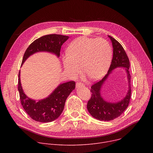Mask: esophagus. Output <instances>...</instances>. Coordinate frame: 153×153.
<instances>
[{
    "mask_svg": "<svg viewBox=\"0 0 153 153\" xmlns=\"http://www.w3.org/2000/svg\"><path fill=\"white\" fill-rule=\"evenodd\" d=\"M76 88H79V87H84V85H83V84H81V83H80V82H77L76 84Z\"/></svg>",
    "mask_w": 153,
    "mask_h": 153,
    "instance_id": "obj_1",
    "label": "esophagus"
}]
</instances>
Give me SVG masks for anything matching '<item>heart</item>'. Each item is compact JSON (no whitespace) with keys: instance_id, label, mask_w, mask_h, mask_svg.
Here are the masks:
<instances>
[{"instance_id":"1","label":"heart","mask_w":153,"mask_h":153,"mask_svg":"<svg viewBox=\"0 0 153 153\" xmlns=\"http://www.w3.org/2000/svg\"><path fill=\"white\" fill-rule=\"evenodd\" d=\"M111 58V47L106 39L83 36L68 45L62 61L64 69L72 77L81 74L82 65L92 79L99 80L107 74Z\"/></svg>"}]
</instances>
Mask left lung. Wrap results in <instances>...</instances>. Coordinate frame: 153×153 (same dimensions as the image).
<instances>
[{
	"label": "left lung",
	"mask_w": 153,
	"mask_h": 153,
	"mask_svg": "<svg viewBox=\"0 0 153 153\" xmlns=\"http://www.w3.org/2000/svg\"><path fill=\"white\" fill-rule=\"evenodd\" d=\"M113 46V58L107 74L101 81L91 87L92 95L88 101L87 108L90 114L100 121H110L121 115L129 105L131 98V76L129 72L130 61L123 46L118 41L108 35ZM117 68H124L127 73L128 90L126 97L117 102H110L104 100L101 95V90L109 76Z\"/></svg>",
	"instance_id": "obj_1"
}]
</instances>
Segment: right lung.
<instances>
[{"label": "right lung", "mask_w": 153, "mask_h": 153, "mask_svg": "<svg viewBox=\"0 0 153 153\" xmlns=\"http://www.w3.org/2000/svg\"><path fill=\"white\" fill-rule=\"evenodd\" d=\"M69 38L68 36L52 34L36 39L24 54L22 66L30 56L36 53L48 52L59 58L61 46ZM75 87L74 81L61 84L47 97L36 101L28 97L24 92L20 81V71L19 74L18 90L22 105L32 119L39 122H51L58 118L62 114L68 97Z\"/></svg>", "instance_id": "obj_1"}]
</instances>
